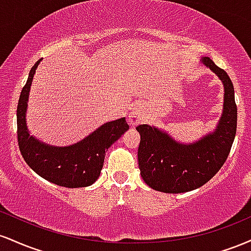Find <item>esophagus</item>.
Returning a JSON list of instances; mask_svg holds the SVG:
<instances>
[{
  "mask_svg": "<svg viewBox=\"0 0 251 251\" xmlns=\"http://www.w3.org/2000/svg\"><path fill=\"white\" fill-rule=\"evenodd\" d=\"M143 119H144V116H143V111L142 108H140V106L138 105L134 106L128 116L129 124H132V125H139V124L143 122Z\"/></svg>",
  "mask_w": 251,
  "mask_h": 251,
  "instance_id": "obj_1",
  "label": "esophagus"
}]
</instances>
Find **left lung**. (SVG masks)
I'll return each mask as SVG.
<instances>
[{
	"instance_id": "left-lung-1",
	"label": "left lung",
	"mask_w": 251,
	"mask_h": 251,
	"mask_svg": "<svg viewBox=\"0 0 251 251\" xmlns=\"http://www.w3.org/2000/svg\"><path fill=\"white\" fill-rule=\"evenodd\" d=\"M201 62L222 80L223 113L214 132L198 142L180 144L154 126L139 125L138 163L144 181L153 190L180 194L201 188L220 171L229 155L237 128L234 85L226 72L210 57Z\"/></svg>"
}]
</instances>
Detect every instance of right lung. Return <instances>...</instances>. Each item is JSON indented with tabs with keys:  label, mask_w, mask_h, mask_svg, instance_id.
<instances>
[{
	"label": "right lung",
	"mask_w": 251,
	"mask_h": 251,
	"mask_svg": "<svg viewBox=\"0 0 251 251\" xmlns=\"http://www.w3.org/2000/svg\"><path fill=\"white\" fill-rule=\"evenodd\" d=\"M31 67L17 103V142L25 162L46 180L65 188H85L99 178L109 146L129 126L125 118L103 124L81 142L65 148L39 142L29 134L25 124L28 97L33 76L40 61Z\"/></svg>",
	"instance_id": "add662e5"
}]
</instances>
